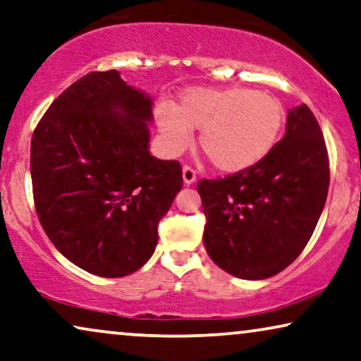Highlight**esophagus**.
<instances>
[{
  "instance_id": "34e87169",
  "label": "esophagus",
  "mask_w": 361,
  "mask_h": 361,
  "mask_svg": "<svg viewBox=\"0 0 361 361\" xmlns=\"http://www.w3.org/2000/svg\"><path fill=\"white\" fill-rule=\"evenodd\" d=\"M183 180H185L186 185H191V183H195V181H196V171L190 165L183 166Z\"/></svg>"
}]
</instances>
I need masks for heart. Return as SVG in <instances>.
<instances>
[{
    "instance_id": "1",
    "label": "heart",
    "mask_w": 361,
    "mask_h": 361,
    "mask_svg": "<svg viewBox=\"0 0 361 361\" xmlns=\"http://www.w3.org/2000/svg\"><path fill=\"white\" fill-rule=\"evenodd\" d=\"M158 130L168 152L178 155L200 130V147L216 170L238 173L262 161L279 140L286 110L281 100L247 87L190 89L176 107L160 104Z\"/></svg>"
}]
</instances>
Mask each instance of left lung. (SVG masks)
Here are the masks:
<instances>
[{
  "instance_id": "1",
  "label": "left lung",
  "mask_w": 361,
  "mask_h": 361,
  "mask_svg": "<svg viewBox=\"0 0 361 361\" xmlns=\"http://www.w3.org/2000/svg\"><path fill=\"white\" fill-rule=\"evenodd\" d=\"M329 183L324 133L302 104L287 115L284 138L262 161L234 175L198 181L209 257L247 281L284 271L314 234Z\"/></svg>"
}]
</instances>
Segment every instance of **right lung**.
<instances>
[{
  "instance_id": "obj_1",
  "label": "right lung",
  "mask_w": 361,
  "mask_h": 361,
  "mask_svg": "<svg viewBox=\"0 0 361 361\" xmlns=\"http://www.w3.org/2000/svg\"><path fill=\"white\" fill-rule=\"evenodd\" d=\"M150 120V97L117 71L89 72L32 133L42 229L62 256L95 276H128L152 257L158 223L183 186L180 163L148 152Z\"/></svg>"
}]
</instances>
